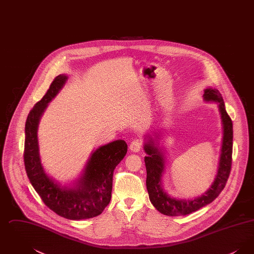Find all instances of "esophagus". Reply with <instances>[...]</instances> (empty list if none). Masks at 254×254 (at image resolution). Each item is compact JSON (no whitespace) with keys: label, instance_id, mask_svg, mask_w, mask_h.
<instances>
[{"label":"esophagus","instance_id":"1","mask_svg":"<svg viewBox=\"0 0 254 254\" xmlns=\"http://www.w3.org/2000/svg\"><path fill=\"white\" fill-rule=\"evenodd\" d=\"M143 146V142L139 139H135L129 145V149L131 152H139Z\"/></svg>","mask_w":254,"mask_h":254}]
</instances>
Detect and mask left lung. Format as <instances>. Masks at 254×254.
Masks as SVG:
<instances>
[{
	"label": "left lung",
	"mask_w": 254,
	"mask_h": 254,
	"mask_svg": "<svg viewBox=\"0 0 254 254\" xmlns=\"http://www.w3.org/2000/svg\"><path fill=\"white\" fill-rule=\"evenodd\" d=\"M203 97L205 102H214L218 104L223 124V141L216 177L211 187L200 197L190 200L176 199L169 196L163 190L162 176L165 171L166 162L164 152L162 151V148L159 147L156 142L158 140L152 138L151 135L145 136L146 142H145L144 149L147 154V156L145 157V163L146 189L149 200L158 211L168 216L188 215L210 204L224 190L230 176L232 163V121L226 111L225 103L219 90L212 87H207L205 89ZM156 135H158L156 138L159 139V133H156Z\"/></svg>",
	"instance_id": "8db88e82"
}]
</instances>
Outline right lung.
I'll return each mask as SVG.
<instances>
[{
	"label": "right lung",
	"mask_w": 254,
	"mask_h": 254,
	"mask_svg": "<svg viewBox=\"0 0 254 254\" xmlns=\"http://www.w3.org/2000/svg\"><path fill=\"white\" fill-rule=\"evenodd\" d=\"M66 80V75H58L27 116L24 128V167L32 187L47 206L62 217L82 220L100 215L109 205L113 171L126 156L127 145L124 140H116L97 148L73 188L61 187L49 177L41 163L38 126L48 104L58 94Z\"/></svg>",
	"instance_id": "right-lung-1"
}]
</instances>
